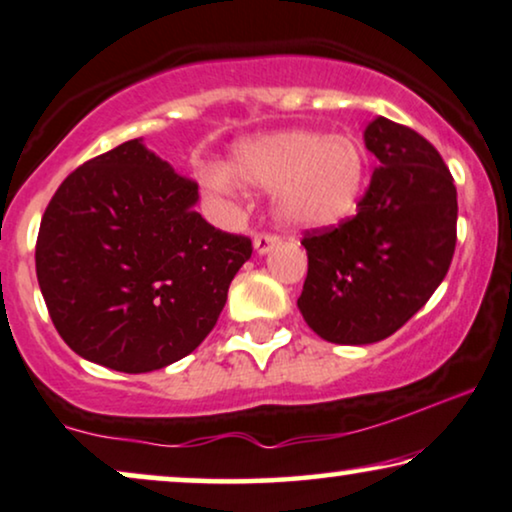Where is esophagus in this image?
Returning a JSON list of instances; mask_svg holds the SVG:
<instances>
[{
  "instance_id": "34e87169",
  "label": "esophagus",
  "mask_w": 512,
  "mask_h": 512,
  "mask_svg": "<svg viewBox=\"0 0 512 512\" xmlns=\"http://www.w3.org/2000/svg\"><path fill=\"white\" fill-rule=\"evenodd\" d=\"M276 245H278V236H274V234L262 231V234L255 236V250L260 252V255H267L271 248H276Z\"/></svg>"
}]
</instances>
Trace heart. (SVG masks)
I'll use <instances>...</instances> for the list:
<instances>
[{"instance_id":"obj_1","label":"heart","mask_w":512,"mask_h":512,"mask_svg":"<svg viewBox=\"0 0 512 512\" xmlns=\"http://www.w3.org/2000/svg\"><path fill=\"white\" fill-rule=\"evenodd\" d=\"M227 174L210 173L208 187L229 192L231 177L276 189V210L297 229L335 227L358 208L367 185V154L349 135L283 131L241 142Z\"/></svg>"}]
</instances>
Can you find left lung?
I'll return each mask as SVG.
<instances>
[{
    "label": "left lung",
    "mask_w": 512,
    "mask_h": 512,
    "mask_svg": "<svg viewBox=\"0 0 512 512\" xmlns=\"http://www.w3.org/2000/svg\"><path fill=\"white\" fill-rule=\"evenodd\" d=\"M365 147L379 168L358 213L302 238L309 271L297 306L332 344L391 337L431 299L454 257L459 206L438 149L384 117L367 124Z\"/></svg>",
    "instance_id": "left-lung-1"
}]
</instances>
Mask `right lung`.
Masks as SVG:
<instances>
[{
  "mask_svg": "<svg viewBox=\"0 0 512 512\" xmlns=\"http://www.w3.org/2000/svg\"><path fill=\"white\" fill-rule=\"evenodd\" d=\"M199 185L142 145L86 161L39 224L37 281L74 353L117 372L161 370L213 330L248 236L196 213Z\"/></svg>",
  "mask_w": 512,
  "mask_h": 512,
  "instance_id": "1",
  "label": "right lung"
}]
</instances>
